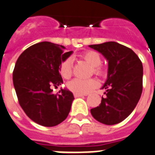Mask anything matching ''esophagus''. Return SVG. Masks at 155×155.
<instances>
[{
    "label": "esophagus",
    "instance_id": "obj_1",
    "mask_svg": "<svg viewBox=\"0 0 155 155\" xmlns=\"http://www.w3.org/2000/svg\"><path fill=\"white\" fill-rule=\"evenodd\" d=\"M84 96H87L86 94H81V93H74L75 97H84Z\"/></svg>",
    "mask_w": 155,
    "mask_h": 155
}]
</instances>
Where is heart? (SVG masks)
Segmentation results:
<instances>
[{
  "mask_svg": "<svg viewBox=\"0 0 155 155\" xmlns=\"http://www.w3.org/2000/svg\"><path fill=\"white\" fill-rule=\"evenodd\" d=\"M81 58L93 67V73L100 76H104L106 74V70L101 66L102 58L100 54L94 51H89L81 54ZM73 60L72 58H67L62 62L61 66V74L65 78H69L72 74ZM99 86V81L96 78L79 79L75 78L70 81L68 84L69 89L75 93L87 94L92 92L94 89Z\"/></svg>",
  "mask_w": 155,
  "mask_h": 155,
  "instance_id": "b5f03b06",
  "label": "heart"
}]
</instances>
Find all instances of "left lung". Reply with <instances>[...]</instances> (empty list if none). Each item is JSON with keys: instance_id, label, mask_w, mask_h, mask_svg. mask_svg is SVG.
I'll list each match as a JSON object with an SVG mask.
<instances>
[{"instance_id": "left-lung-1", "label": "left lung", "mask_w": 155, "mask_h": 155, "mask_svg": "<svg viewBox=\"0 0 155 155\" xmlns=\"http://www.w3.org/2000/svg\"><path fill=\"white\" fill-rule=\"evenodd\" d=\"M108 61V77L102 86L106 97L90 110L93 118L104 124L124 120L137 105L143 91V64L132 50L116 42L89 45Z\"/></svg>"}]
</instances>
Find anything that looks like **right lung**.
<instances>
[{
    "label": "right lung",
    "mask_w": 155,
    "mask_h": 155,
    "mask_svg": "<svg viewBox=\"0 0 155 155\" xmlns=\"http://www.w3.org/2000/svg\"><path fill=\"white\" fill-rule=\"evenodd\" d=\"M51 42L31 46L18 58L12 73L13 85L20 105L29 118L44 127L59 124L68 116L74 99L72 92L52 87L62 84L60 69L73 51Z\"/></svg>",
    "instance_id": "right-lung-1"
}]
</instances>
